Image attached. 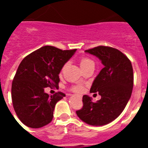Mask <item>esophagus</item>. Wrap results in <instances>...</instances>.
<instances>
[{
  "instance_id": "obj_1",
  "label": "esophagus",
  "mask_w": 148,
  "mask_h": 148,
  "mask_svg": "<svg viewBox=\"0 0 148 148\" xmlns=\"http://www.w3.org/2000/svg\"><path fill=\"white\" fill-rule=\"evenodd\" d=\"M78 97L80 98V99H82V95H78Z\"/></svg>"
}]
</instances>
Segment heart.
<instances>
[{"instance_id":"1","label":"heart","mask_w":148,"mask_h":148,"mask_svg":"<svg viewBox=\"0 0 148 148\" xmlns=\"http://www.w3.org/2000/svg\"><path fill=\"white\" fill-rule=\"evenodd\" d=\"M80 65L81 67L84 68L86 67V66H89V65H94L93 61H92L91 59H90L89 58H87V57H84V58H82L80 60ZM73 90L75 91V92H82V90H83V87L82 86H75V87H73Z\"/></svg>"}]
</instances>
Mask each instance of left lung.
<instances>
[{"instance_id": "8db88e82", "label": "left lung", "mask_w": 148, "mask_h": 148, "mask_svg": "<svg viewBox=\"0 0 148 148\" xmlns=\"http://www.w3.org/2000/svg\"><path fill=\"white\" fill-rule=\"evenodd\" d=\"M85 52L96 56L104 65L90 88V92H98L101 99L92 102L91 98L84 95L83 108L77 110L76 114L88 125L102 126L116 119L130 99L133 66L125 54L110 47L99 46Z\"/></svg>"}]
</instances>
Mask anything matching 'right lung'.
<instances>
[{"label":"right lung","mask_w":148,"mask_h":148,"mask_svg":"<svg viewBox=\"0 0 148 148\" xmlns=\"http://www.w3.org/2000/svg\"><path fill=\"white\" fill-rule=\"evenodd\" d=\"M76 50L44 46L22 60L12 84V100L18 119L26 126L40 128L52 121L56 103L65 94L49 95L44 88L58 87L60 72Z\"/></svg>","instance_id":"right-lung-1"}]
</instances>
